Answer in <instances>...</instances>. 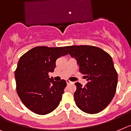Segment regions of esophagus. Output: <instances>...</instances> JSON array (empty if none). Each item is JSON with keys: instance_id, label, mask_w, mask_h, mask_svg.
I'll use <instances>...</instances> for the list:
<instances>
[{"instance_id": "obj_1", "label": "esophagus", "mask_w": 131, "mask_h": 131, "mask_svg": "<svg viewBox=\"0 0 131 131\" xmlns=\"http://www.w3.org/2000/svg\"><path fill=\"white\" fill-rule=\"evenodd\" d=\"M67 84H71V83H73V82H71V81H69V80H67Z\"/></svg>"}]
</instances>
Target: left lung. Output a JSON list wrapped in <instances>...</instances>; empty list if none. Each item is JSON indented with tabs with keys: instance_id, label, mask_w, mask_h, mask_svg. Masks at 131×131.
<instances>
[{
	"instance_id": "8db88e82",
	"label": "left lung",
	"mask_w": 131,
	"mask_h": 131,
	"mask_svg": "<svg viewBox=\"0 0 131 131\" xmlns=\"http://www.w3.org/2000/svg\"><path fill=\"white\" fill-rule=\"evenodd\" d=\"M64 49L77 61L79 70L87 81L84 86L79 82L75 84L76 105L89 114L102 111L111 102L117 85L118 75L111 57L99 47L88 45Z\"/></svg>"
}]
</instances>
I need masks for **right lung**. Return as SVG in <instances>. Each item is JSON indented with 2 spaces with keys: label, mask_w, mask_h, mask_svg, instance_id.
Returning a JSON list of instances; mask_svg holds the SVG:
<instances>
[{
  "label": "right lung",
  "mask_w": 131,
  "mask_h": 131,
  "mask_svg": "<svg viewBox=\"0 0 131 131\" xmlns=\"http://www.w3.org/2000/svg\"><path fill=\"white\" fill-rule=\"evenodd\" d=\"M67 54L64 47H37L19 59L15 73L17 93L36 114L47 115L59 106L67 82L54 81L49 73L54 72L57 59Z\"/></svg>",
  "instance_id": "right-lung-1"
}]
</instances>
